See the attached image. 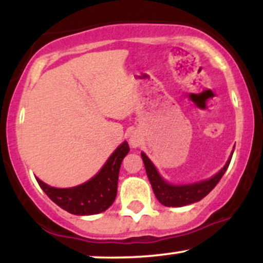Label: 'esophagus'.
Listing matches in <instances>:
<instances>
[{
  "instance_id": "esophagus-1",
  "label": "esophagus",
  "mask_w": 263,
  "mask_h": 263,
  "mask_svg": "<svg viewBox=\"0 0 263 263\" xmlns=\"http://www.w3.org/2000/svg\"><path fill=\"white\" fill-rule=\"evenodd\" d=\"M129 143L132 144V147H138V144H140V141H138V138L131 137V138H129Z\"/></svg>"
}]
</instances>
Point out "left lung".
Returning <instances> with one entry per match:
<instances>
[{
    "label": "left lung",
    "instance_id": "1",
    "mask_svg": "<svg viewBox=\"0 0 263 263\" xmlns=\"http://www.w3.org/2000/svg\"><path fill=\"white\" fill-rule=\"evenodd\" d=\"M142 159H143L144 168H146L147 177H148L151 185H152L153 192H155L156 198L158 199V201L164 206H184V205H189L193 203H197V201L201 200L204 197H206L208 194L215 188L216 184L219 183V180L221 179V177L224 176V173L228 170L229 164H230L231 157L228 159L224 168H221V171L219 173H216L215 176H213L210 179L201 180V182L194 183V184H184V185H173L165 182L163 178L159 176L158 171L155 167L151 159L144 155L143 152L141 153Z\"/></svg>",
    "mask_w": 263,
    "mask_h": 263
}]
</instances>
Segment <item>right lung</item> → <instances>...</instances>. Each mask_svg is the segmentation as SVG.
Segmentation results:
<instances>
[{
	"label": "right lung",
	"mask_w": 263,
	"mask_h": 263,
	"mask_svg": "<svg viewBox=\"0 0 263 263\" xmlns=\"http://www.w3.org/2000/svg\"><path fill=\"white\" fill-rule=\"evenodd\" d=\"M128 152V143L125 141L115 149L95 177L73 188H54L38 178L35 179L45 194L62 209L74 215H93L108 209L115 201L120 167Z\"/></svg>",
	"instance_id": "add662e5"
}]
</instances>
